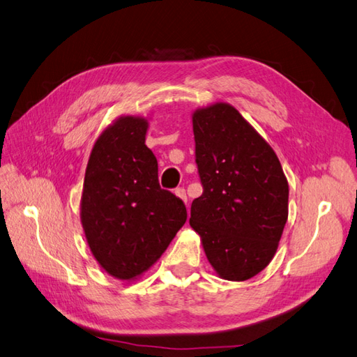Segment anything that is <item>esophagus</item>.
I'll return each instance as SVG.
<instances>
[{"instance_id": "1", "label": "esophagus", "mask_w": 357, "mask_h": 357, "mask_svg": "<svg viewBox=\"0 0 357 357\" xmlns=\"http://www.w3.org/2000/svg\"><path fill=\"white\" fill-rule=\"evenodd\" d=\"M176 195H177L178 198H181L183 201H185V202L188 204V195H186V190H185V189H183V188L176 189Z\"/></svg>"}]
</instances>
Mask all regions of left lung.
Here are the masks:
<instances>
[{"instance_id":"left-lung-1","label":"left lung","mask_w":357,"mask_h":357,"mask_svg":"<svg viewBox=\"0 0 357 357\" xmlns=\"http://www.w3.org/2000/svg\"><path fill=\"white\" fill-rule=\"evenodd\" d=\"M202 195L189 223L222 278L244 282L273 261L289 214V185L265 139L226 102L192 116Z\"/></svg>"}]
</instances>
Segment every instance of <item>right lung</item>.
Instances as JSON below:
<instances>
[{"label": "right lung", "mask_w": 357, "mask_h": 357, "mask_svg": "<svg viewBox=\"0 0 357 357\" xmlns=\"http://www.w3.org/2000/svg\"><path fill=\"white\" fill-rule=\"evenodd\" d=\"M149 122L122 116L105 129L86 167L80 219L93 257L119 280L152 266L185 225V204L160 189L158 160L146 146Z\"/></svg>", "instance_id": "add662e5"}]
</instances>
